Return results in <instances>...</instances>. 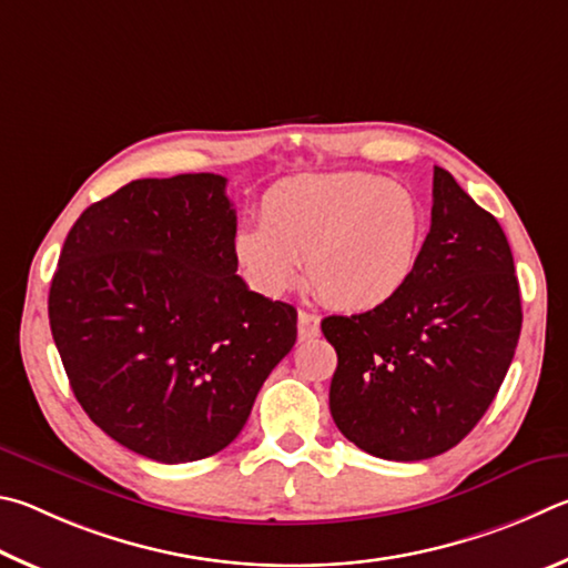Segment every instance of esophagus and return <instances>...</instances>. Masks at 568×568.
Returning a JSON list of instances; mask_svg holds the SVG:
<instances>
[{
    "label": "esophagus",
    "instance_id": "obj_1",
    "mask_svg": "<svg viewBox=\"0 0 568 568\" xmlns=\"http://www.w3.org/2000/svg\"><path fill=\"white\" fill-rule=\"evenodd\" d=\"M296 326H300V339H314L316 334H320V316L312 314V312H300L296 316Z\"/></svg>",
    "mask_w": 568,
    "mask_h": 568
}]
</instances>
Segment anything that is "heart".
<instances>
[{"label": "heart", "mask_w": 568, "mask_h": 568, "mask_svg": "<svg viewBox=\"0 0 568 568\" xmlns=\"http://www.w3.org/2000/svg\"><path fill=\"white\" fill-rule=\"evenodd\" d=\"M258 222L234 239L248 282L278 296L300 282L306 262L314 292L342 312L396 300L419 266L426 236L419 199L364 172L284 179L264 192Z\"/></svg>", "instance_id": "1"}]
</instances>
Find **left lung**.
Segmentation results:
<instances>
[{"mask_svg":"<svg viewBox=\"0 0 568 568\" xmlns=\"http://www.w3.org/2000/svg\"><path fill=\"white\" fill-rule=\"evenodd\" d=\"M329 409L346 439L392 462L449 452L489 409L521 334V294L499 222L434 166L432 229L406 290L379 310L326 316Z\"/></svg>","mask_w":568,"mask_h":568,"instance_id":"8db88e82","label":"left lung"}]
</instances>
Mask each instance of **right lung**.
Wrapping results in <instances>:
<instances>
[{
    "mask_svg": "<svg viewBox=\"0 0 568 568\" xmlns=\"http://www.w3.org/2000/svg\"><path fill=\"white\" fill-rule=\"evenodd\" d=\"M219 174L136 179L84 209L59 254L49 326L82 409L162 464L222 452L296 342V310L236 274Z\"/></svg>",
    "mask_w": 568,
    "mask_h": 568,
    "instance_id": "1",
    "label": "right lung"
}]
</instances>
